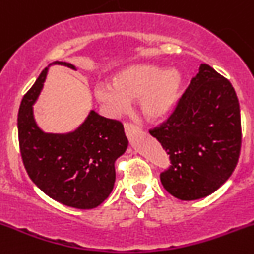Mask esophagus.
Instances as JSON below:
<instances>
[{
    "mask_svg": "<svg viewBox=\"0 0 254 254\" xmlns=\"http://www.w3.org/2000/svg\"><path fill=\"white\" fill-rule=\"evenodd\" d=\"M124 129H125V134H127V136L132 135L134 132L140 131V127H136V125H134V124H131V123H125Z\"/></svg>",
    "mask_w": 254,
    "mask_h": 254,
    "instance_id": "esophagus-1",
    "label": "esophagus"
}]
</instances>
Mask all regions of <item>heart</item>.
Here are the masks:
<instances>
[{"label": "heart", "mask_w": 254, "mask_h": 254, "mask_svg": "<svg viewBox=\"0 0 254 254\" xmlns=\"http://www.w3.org/2000/svg\"><path fill=\"white\" fill-rule=\"evenodd\" d=\"M183 76L175 68L164 71L149 64L132 65L120 71L111 84H98L95 96L113 114H120L129 101L139 99L140 113L156 122L169 115L181 98Z\"/></svg>", "instance_id": "obj_1"}]
</instances>
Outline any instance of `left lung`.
<instances>
[{
    "mask_svg": "<svg viewBox=\"0 0 254 254\" xmlns=\"http://www.w3.org/2000/svg\"><path fill=\"white\" fill-rule=\"evenodd\" d=\"M149 132L169 155V169L160 174L165 190L182 200L209 195L231 177L241 153V111L233 86L202 64L172 115Z\"/></svg>",
    "mask_w": 254,
    "mask_h": 254,
    "instance_id": "1",
    "label": "left lung"
}]
</instances>
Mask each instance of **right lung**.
I'll return each mask as SVG.
<instances>
[{
  "label": "right lung",
  "instance_id": "right-lung-1",
  "mask_svg": "<svg viewBox=\"0 0 254 254\" xmlns=\"http://www.w3.org/2000/svg\"><path fill=\"white\" fill-rule=\"evenodd\" d=\"M54 64L75 70L63 61ZM47 75L42 70L25 94L18 110V143L22 162L31 181L56 202L77 209L98 207L115 183V162L127 148L124 127L94 110L75 131L44 132L34 118L32 105L39 98Z\"/></svg>",
  "mask_w": 254,
  "mask_h": 254
}]
</instances>
